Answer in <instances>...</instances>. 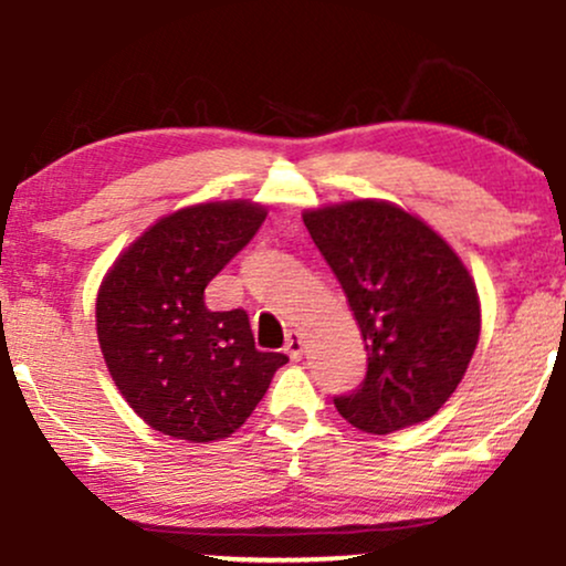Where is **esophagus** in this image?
<instances>
[{
  "instance_id": "obj_1",
  "label": "esophagus",
  "mask_w": 566,
  "mask_h": 566,
  "mask_svg": "<svg viewBox=\"0 0 566 566\" xmlns=\"http://www.w3.org/2000/svg\"><path fill=\"white\" fill-rule=\"evenodd\" d=\"M284 350H287L290 359H301V356H303V333H297V329H290L287 343H284Z\"/></svg>"
}]
</instances>
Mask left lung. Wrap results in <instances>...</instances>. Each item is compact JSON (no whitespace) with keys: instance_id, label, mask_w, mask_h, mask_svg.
Wrapping results in <instances>:
<instances>
[{"instance_id":"8db88e82","label":"left lung","mask_w":566,"mask_h":566,"mask_svg":"<svg viewBox=\"0 0 566 566\" xmlns=\"http://www.w3.org/2000/svg\"><path fill=\"white\" fill-rule=\"evenodd\" d=\"M367 348V378L335 407L386 437L433 418L463 380L482 333L476 282L426 220L386 199L303 212Z\"/></svg>"}]
</instances>
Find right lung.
I'll use <instances>...</instances> for the list:
<instances>
[{
	"mask_svg": "<svg viewBox=\"0 0 566 566\" xmlns=\"http://www.w3.org/2000/svg\"><path fill=\"white\" fill-rule=\"evenodd\" d=\"M269 216L250 199L201 201L159 218L103 276L95 327L108 373L154 431L193 444L231 437L284 354L255 348L242 308L210 311L205 287Z\"/></svg>",
	"mask_w": 566,
	"mask_h": 566,
	"instance_id": "obj_1",
	"label": "right lung"
}]
</instances>
